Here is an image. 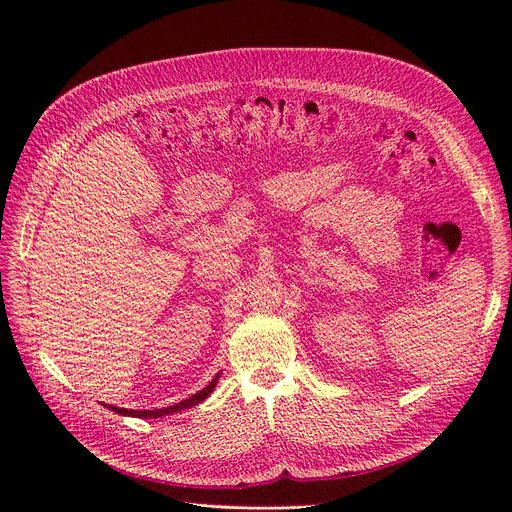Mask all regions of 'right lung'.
I'll list each match as a JSON object with an SVG mask.
<instances>
[{
	"mask_svg": "<svg viewBox=\"0 0 512 512\" xmlns=\"http://www.w3.org/2000/svg\"><path fill=\"white\" fill-rule=\"evenodd\" d=\"M218 380H220V373L215 375V378L209 382V386H205L203 390H199L197 394L188 396L186 400H180L176 402V405L172 407H164V409H153V411H132V409H120V407H114V405H105L110 411L118 413V415H126V417H139V419H157V417H164V415H172V413H178V411H184V409H191V407H197L199 402H203L213 390L215 386H218Z\"/></svg>",
	"mask_w": 512,
	"mask_h": 512,
	"instance_id": "add662e5",
	"label": "right lung"
}]
</instances>
